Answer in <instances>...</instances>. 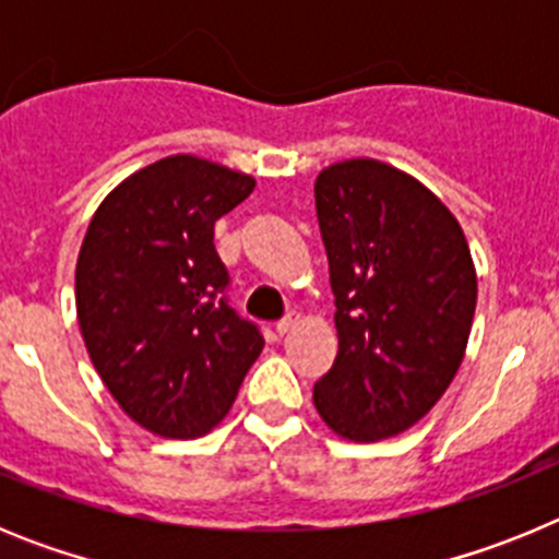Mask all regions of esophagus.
Listing matches in <instances>:
<instances>
[{"mask_svg":"<svg viewBox=\"0 0 559 559\" xmlns=\"http://www.w3.org/2000/svg\"><path fill=\"white\" fill-rule=\"evenodd\" d=\"M296 328V313H288L285 316V319H280V322L274 324V330H276V335H285V333H290V330Z\"/></svg>","mask_w":559,"mask_h":559,"instance_id":"obj_1","label":"esophagus"}]
</instances>
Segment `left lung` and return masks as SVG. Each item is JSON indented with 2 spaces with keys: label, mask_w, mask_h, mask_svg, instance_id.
I'll use <instances>...</instances> for the list:
<instances>
[{
  "label": "left lung",
  "mask_w": 559,
  "mask_h": 559,
  "mask_svg": "<svg viewBox=\"0 0 559 559\" xmlns=\"http://www.w3.org/2000/svg\"><path fill=\"white\" fill-rule=\"evenodd\" d=\"M313 192L338 330L313 403L341 437H394L431 412L462 364L476 313L471 249L448 206L383 162L330 165Z\"/></svg>",
  "instance_id": "obj_1"
}]
</instances>
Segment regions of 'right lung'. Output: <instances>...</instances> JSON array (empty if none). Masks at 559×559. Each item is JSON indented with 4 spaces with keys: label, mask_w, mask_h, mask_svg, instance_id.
<instances>
[{
    "label": "right lung",
    "mask_w": 559,
    "mask_h": 559,
    "mask_svg": "<svg viewBox=\"0 0 559 559\" xmlns=\"http://www.w3.org/2000/svg\"><path fill=\"white\" fill-rule=\"evenodd\" d=\"M254 179L167 156L122 181L88 224L75 271L83 341L97 374L142 428L192 439L215 428L263 349L229 305L215 221Z\"/></svg>",
    "instance_id": "1"
}]
</instances>
